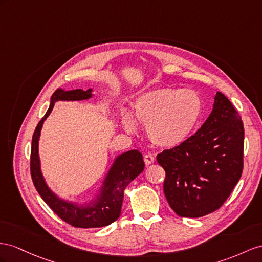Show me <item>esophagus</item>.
<instances>
[{
  "label": "esophagus",
  "instance_id": "1",
  "mask_svg": "<svg viewBox=\"0 0 262 262\" xmlns=\"http://www.w3.org/2000/svg\"><path fill=\"white\" fill-rule=\"evenodd\" d=\"M154 160H155V158H154V156L150 155V154H147V155L144 156V162H145V164H146L147 166L152 164Z\"/></svg>",
  "mask_w": 262,
  "mask_h": 262
}]
</instances>
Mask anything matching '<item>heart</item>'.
Listing matches in <instances>:
<instances>
[{
    "instance_id": "1",
    "label": "heart",
    "mask_w": 262,
    "mask_h": 262,
    "mask_svg": "<svg viewBox=\"0 0 262 262\" xmlns=\"http://www.w3.org/2000/svg\"><path fill=\"white\" fill-rule=\"evenodd\" d=\"M203 113V102L192 90L160 87L138 96L134 115L146 126L151 144L164 149L183 145L191 136ZM124 129L135 133L137 125L128 113H122Z\"/></svg>"
}]
</instances>
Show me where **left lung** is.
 <instances>
[{"mask_svg": "<svg viewBox=\"0 0 262 262\" xmlns=\"http://www.w3.org/2000/svg\"><path fill=\"white\" fill-rule=\"evenodd\" d=\"M212 111L195 135L157 155L166 171L164 192L180 217L199 218L221 207L244 168V124L230 100L217 92Z\"/></svg>", "mask_w": 262, "mask_h": 262, "instance_id": "obj_1", "label": "left lung"}]
</instances>
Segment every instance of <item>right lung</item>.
Wrapping results in <instances>:
<instances>
[{"label": "right lung", "mask_w": 262, "mask_h": 262, "mask_svg": "<svg viewBox=\"0 0 262 262\" xmlns=\"http://www.w3.org/2000/svg\"><path fill=\"white\" fill-rule=\"evenodd\" d=\"M93 92V89L87 91L57 90L52 95L49 110L41 122L37 124L32 138L31 175L37 192L59 218L77 228L105 227L117 220L122 211L125 188L145 168L143 155L139 150L134 149L120 154L113 160V164L104 176L102 184L93 195V198L84 203L63 199L50 188L43 176L38 152V143L43 124L50 116L56 102L86 100L94 96Z\"/></svg>", "instance_id": "1"}]
</instances>
